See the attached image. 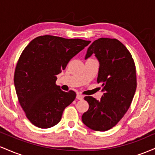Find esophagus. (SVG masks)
<instances>
[{
	"label": "esophagus",
	"mask_w": 155,
	"mask_h": 155,
	"mask_svg": "<svg viewBox=\"0 0 155 155\" xmlns=\"http://www.w3.org/2000/svg\"><path fill=\"white\" fill-rule=\"evenodd\" d=\"M76 98L78 99V100H82L84 98L83 95H80V94H77V95H76Z\"/></svg>",
	"instance_id": "34e87169"
}]
</instances>
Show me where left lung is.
I'll use <instances>...</instances> for the list:
<instances>
[{"instance_id":"8db88e82","label":"left lung","mask_w":155,"mask_h":155,"mask_svg":"<svg viewBox=\"0 0 155 155\" xmlns=\"http://www.w3.org/2000/svg\"><path fill=\"white\" fill-rule=\"evenodd\" d=\"M95 54L100 63L97 82L102 84L100 101L84 97L88 111L83 123L95 131L112 128L122 120L132 103L137 86L136 65L128 49L116 38H100L88 48L85 59Z\"/></svg>"}]
</instances>
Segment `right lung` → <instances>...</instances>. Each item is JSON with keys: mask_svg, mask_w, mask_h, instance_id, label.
I'll return each mask as SVG.
<instances>
[{"mask_svg": "<svg viewBox=\"0 0 155 155\" xmlns=\"http://www.w3.org/2000/svg\"><path fill=\"white\" fill-rule=\"evenodd\" d=\"M90 42L45 35L32 40L22 51L14 81L19 104L35 126H54L65 107L76 98L75 92H64L56 84V75Z\"/></svg>", "mask_w": 155, "mask_h": 155, "instance_id": "obj_1", "label": "right lung"}]
</instances>
